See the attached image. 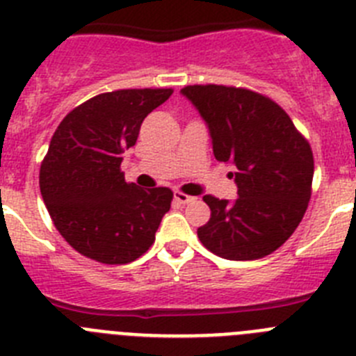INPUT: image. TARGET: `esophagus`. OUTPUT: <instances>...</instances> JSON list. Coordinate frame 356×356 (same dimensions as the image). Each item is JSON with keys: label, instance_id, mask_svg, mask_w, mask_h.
Listing matches in <instances>:
<instances>
[{"label": "esophagus", "instance_id": "34e87169", "mask_svg": "<svg viewBox=\"0 0 356 356\" xmlns=\"http://www.w3.org/2000/svg\"><path fill=\"white\" fill-rule=\"evenodd\" d=\"M172 197H175L176 203H180V205H185V203H191V201H194L193 196H188V194L180 193V191H176L175 196H172Z\"/></svg>", "mask_w": 356, "mask_h": 356}]
</instances>
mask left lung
<instances>
[{"instance_id":"1","label":"left lung","mask_w":356,"mask_h":356,"mask_svg":"<svg viewBox=\"0 0 356 356\" xmlns=\"http://www.w3.org/2000/svg\"><path fill=\"white\" fill-rule=\"evenodd\" d=\"M209 124L213 155L234 163L238 197L210 194L201 244L228 260L264 259L298 228L312 194V147L278 103L242 87L187 85L181 89Z\"/></svg>"}]
</instances>
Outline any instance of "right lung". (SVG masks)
I'll return each instance as SVG.
<instances>
[{
  "label": "right lung",
  "mask_w": 356,
  "mask_h": 356,
  "mask_svg": "<svg viewBox=\"0 0 356 356\" xmlns=\"http://www.w3.org/2000/svg\"><path fill=\"white\" fill-rule=\"evenodd\" d=\"M172 89H121L97 94L72 108L49 143L39 185L55 228L87 259L134 262L155 242L172 191L140 188L121 171L143 121Z\"/></svg>",
  "instance_id": "right-lung-1"
}]
</instances>
